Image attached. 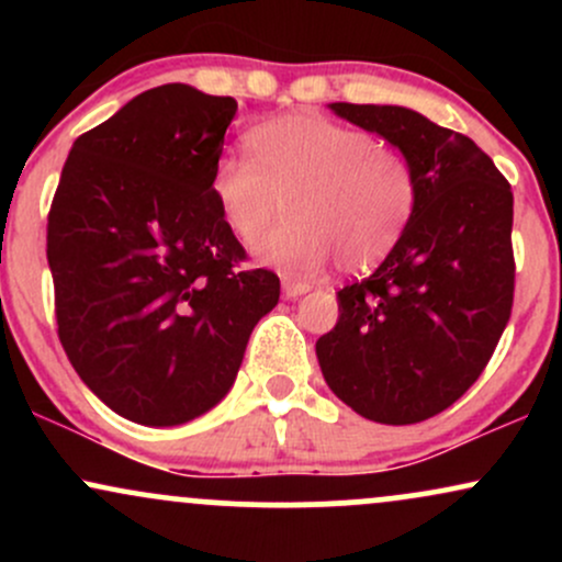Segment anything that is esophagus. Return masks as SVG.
Here are the masks:
<instances>
[{"mask_svg": "<svg viewBox=\"0 0 562 562\" xmlns=\"http://www.w3.org/2000/svg\"><path fill=\"white\" fill-rule=\"evenodd\" d=\"M308 290L306 282H295L290 280V277H282V293H285V299H299Z\"/></svg>", "mask_w": 562, "mask_h": 562, "instance_id": "1", "label": "esophagus"}]
</instances>
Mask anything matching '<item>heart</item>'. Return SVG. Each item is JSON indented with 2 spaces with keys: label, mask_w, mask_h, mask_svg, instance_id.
<instances>
[{
  "label": "heart",
  "mask_w": 562,
  "mask_h": 562,
  "mask_svg": "<svg viewBox=\"0 0 562 562\" xmlns=\"http://www.w3.org/2000/svg\"><path fill=\"white\" fill-rule=\"evenodd\" d=\"M254 158L216 164L211 192L222 218L256 245L288 203L261 256L290 277H314L333 256L344 272L383 263L415 218L420 187L409 158L370 132L325 115H280L248 134Z\"/></svg>",
  "instance_id": "obj_1"
}]
</instances>
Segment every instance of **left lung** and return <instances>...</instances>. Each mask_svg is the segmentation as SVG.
<instances>
[{
	"label": "left lung",
	"instance_id": "left-lung-1",
	"mask_svg": "<svg viewBox=\"0 0 562 562\" xmlns=\"http://www.w3.org/2000/svg\"><path fill=\"white\" fill-rule=\"evenodd\" d=\"M330 108L409 158L420 200L389 259L338 290L322 375L367 420L423 423L479 380L509 322L513 190L473 139L409 108Z\"/></svg>",
	"mask_w": 562,
	"mask_h": 562
}]
</instances>
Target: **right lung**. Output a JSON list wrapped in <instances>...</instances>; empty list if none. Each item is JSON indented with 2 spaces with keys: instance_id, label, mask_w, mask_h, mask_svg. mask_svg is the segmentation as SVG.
Returning a JSON list of instances; mask_svg holds the SVG:
<instances>
[{
  "instance_id": "add662e5",
  "label": "right lung",
  "mask_w": 562,
  "mask_h": 562,
  "mask_svg": "<svg viewBox=\"0 0 562 562\" xmlns=\"http://www.w3.org/2000/svg\"><path fill=\"white\" fill-rule=\"evenodd\" d=\"M232 97L164 83L70 147L47 216L57 335L100 402L182 425L222 402L280 277L243 269L211 179Z\"/></svg>"
}]
</instances>
